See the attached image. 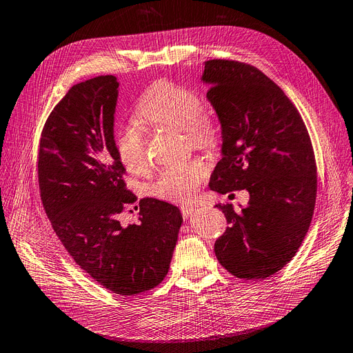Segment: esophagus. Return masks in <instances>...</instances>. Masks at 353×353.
I'll list each match as a JSON object with an SVG mask.
<instances>
[{"instance_id":"obj_1","label":"esophagus","mask_w":353,"mask_h":353,"mask_svg":"<svg viewBox=\"0 0 353 353\" xmlns=\"http://www.w3.org/2000/svg\"><path fill=\"white\" fill-rule=\"evenodd\" d=\"M180 210H181L183 217H184V219H189V217L194 213V211H196V207H193V205H181Z\"/></svg>"}]
</instances>
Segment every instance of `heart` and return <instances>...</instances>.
Instances as JSON below:
<instances>
[{
    "instance_id": "heart-1",
    "label": "heart",
    "mask_w": 353,
    "mask_h": 353,
    "mask_svg": "<svg viewBox=\"0 0 353 353\" xmlns=\"http://www.w3.org/2000/svg\"><path fill=\"white\" fill-rule=\"evenodd\" d=\"M139 123L149 128L174 129L183 133L185 143L200 150H213L220 145L221 130L216 116L203 108L193 89L169 81L150 85L136 108ZM116 150L129 172L140 174L149 168L146 139L137 126L117 130ZM208 164L193 160L164 168L153 184V193L172 201H189L208 177Z\"/></svg>"
}]
</instances>
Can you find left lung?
<instances>
[{
  "label": "left lung",
  "instance_id": "1",
  "mask_svg": "<svg viewBox=\"0 0 353 353\" xmlns=\"http://www.w3.org/2000/svg\"><path fill=\"white\" fill-rule=\"evenodd\" d=\"M201 81L223 140L210 189L250 193L240 211L216 204L228 223L216 256L234 276L264 279L292 260L308 232L316 199L311 139L294 103L260 69L211 59Z\"/></svg>",
  "mask_w": 353,
  "mask_h": 353
}]
</instances>
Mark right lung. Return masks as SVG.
<instances>
[{
    "instance_id": "obj_1",
    "label": "right lung",
    "mask_w": 353,
    "mask_h": 353,
    "mask_svg": "<svg viewBox=\"0 0 353 353\" xmlns=\"http://www.w3.org/2000/svg\"><path fill=\"white\" fill-rule=\"evenodd\" d=\"M117 88L103 75L68 90L42 129L38 181L45 213L74 261L128 296L168 275L183 217L176 205L146 197L139 223L122 225L119 214L137 199L126 189L114 143Z\"/></svg>"
}]
</instances>
